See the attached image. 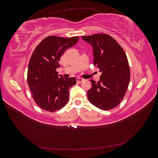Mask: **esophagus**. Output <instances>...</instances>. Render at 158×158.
<instances>
[{"instance_id": "esophagus-1", "label": "esophagus", "mask_w": 158, "mask_h": 158, "mask_svg": "<svg viewBox=\"0 0 158 158\" xmlns=\"http://www.w3.org/2000/svg\"><path fill=\"white\" fill-rule=\"evenodd\" d=\"M76 80H77V82H78L81 83V82H83V81L84 80V79H83V78H76Z\"/></svg>"}]
</instances>
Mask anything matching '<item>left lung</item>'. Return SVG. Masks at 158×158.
Returning <instances> with one entry per match:
<instances>
[{
    "label": "left lung",
    "mask_w": 158,
    "mask_h": 158,
    "mask_svg": "<svg viewBox=\"0 0 158 158\" xmlns=\"http://www.w3.org/2000/svg\"><path fill=\"white\" fill-rule=\"evenodd\" d=\"M82 38L92 46L94 66L102 73L98 82L91 80L92 87L87 93L88 98L100 109H111L121 103L130 82V69L125 52L107 34L96 33Z\"/></svg>",
    "instance_id": "obj_1"
}]
</instances>
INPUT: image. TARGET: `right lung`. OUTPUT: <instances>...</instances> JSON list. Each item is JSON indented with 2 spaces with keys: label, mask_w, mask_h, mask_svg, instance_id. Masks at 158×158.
Segmentation results:
<instances>
[{
  "label": "right lung",
  "mask_w": 158,
  "mask_h": 158,
  "mask_svg": "<svg viewBox=\"0 0 158 158\" xmlns=\"http://www.w3.org/2000/svg\"><path fill=\"white\" fill-rule=\"evenodd\" d=\"M79 40V37L65 38L49 36L33 51L27 69V84L36 104L47 111L55 112L69 101V88L76 84L75 78H63L56 69L60 56Z\"/></svg>",
  "instance_id": "add662e5"
}]
</instances>
